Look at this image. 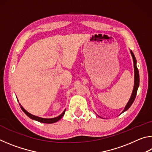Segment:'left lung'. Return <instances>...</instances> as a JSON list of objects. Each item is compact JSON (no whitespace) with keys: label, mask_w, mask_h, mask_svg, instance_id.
<instances>
[{"label":"left lung","mask_w":152,"mask_h":152,"mask_svg":"<svg viewBox=\"0 0 152 152\" xmlns=\"http://www.w3.org/2000/svg\"><path fill=\"white\" fill-rule=\"evenodd\" d=\"M130 53L132 56L133 61V67H134V86H133V92H132V95H131L130 99H129V100L128 102L127 103V104H126V106L125 107L124 109H123L121 113H124L125 111H126V110H127L129 109V107L132 106V104H133V101H135V96H136V95H137V89L139 88V86H140V74H139V71H138V69L137 68V60H136V58L132 50H130ZM98 116H99V115H98ZM99 117H101L100 116H99Z\"/></svg>","instance_id":"left-lung-1"}]
</instances>
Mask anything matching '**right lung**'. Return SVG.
Returning <instances> with one entry per match:
<instances>
[{"instance_id": "obj_1", "label": "right lung", "mask_w": 152, "mask_h": 152, "mask_svg": "<svg viewBox=\"0 0 152 152\" xmlns=\"http://www.w3.org/2000/svg\"><path fill=\"white\" fill-rule=\"evenodd\" d=\"M20 104V108H21V109L23 111L25 114L27 115V116L29 117L31 119H33V120H35V121H39L40 123H56L59 120H60L61 117H62L64 115V113H65L66 111V109L64 110L63 113H61V115H59V116L54 117V118H50V119H47V118H42V117H37V116H35V115H33L32 114H31L29 112H27L26 110H25L23 107L21 106V104Z\"/></svg>"}]
</instances>
